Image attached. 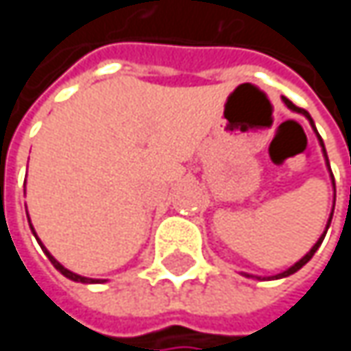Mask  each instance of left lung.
Segmentation results:
<instances>
[{
  "mask_svg": "<svg viewBox=\"0 0 351 351\" xmlns=\"http://www.w3.org/2000/svg\"><path fill=\"white\" fill-rule=\"evenodd\" d=\"M282 101H285V106L289 107V109H293V111H297V113L305 115V117H307V119L311 121L313 130H315V123H313L311 115H309V113H307V111H305L303 107H297V106H295V104H293V101H289L287 97H282ZM315 132H317V130H315ZM317 138H319V144H321V148H323V156H325V160H327V154H325V146H323V140H321V136H319V134H317ZM327 167H329V160H327ZM329 171H331V169H329ZM331 180H333V175H331ZM333 186H335V182H333ZM331 217H333V209H331V215H329V219H327V228H329V223H331ZM327 228H325L323 236H321V238L317 240V244L313 245V247H311V250H309V252H307V254H305V256H303V258H301V260H299L297 264H293V266H291L289 270H285V272H280V274H276V276H272V278H285V276H291V274H295L297 270H301V268H303V266H305V264H307V262H309V260L313 258V254H315V252H317V247L321 245V242H323V238H325V234H327ZM245 276H250V274H245Z\"/></svg>",
  "mask_w": 351,
  "mask_h": 351,
  "instance_id": "8db88e82",
  "label": "left lung"
}]
</instances>
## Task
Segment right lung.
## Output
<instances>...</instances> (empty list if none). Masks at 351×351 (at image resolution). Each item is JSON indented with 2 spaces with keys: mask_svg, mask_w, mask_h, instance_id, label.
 <instances>
[{
  "mask_svg": "<svg viewBox=\"0 0 351 351\" xmlns=\"http://www.w3.org/2000/svg\"><path fill=\"white\" fill-rule=\"evenodd\" d=\"M28 221H30V217H28ZM32 232H34V228H32ZM42 247H44V245H42ZM44 252H46L48 260L52 262V266H54V268H56L60 274H64L66 278H71V280H75V282H99V280H95V278H87V276H81V274H75V272H71V270H69V268H64V266H62V264H60V262H58V260H56V258H54V256H52V254H50L46 247H44Z\"/></svg>",
  "mask_w": 351,
  "mask_h": 351,
  "instance_id": "obj_1",
  "label": "right lung"
}]
</instances>
